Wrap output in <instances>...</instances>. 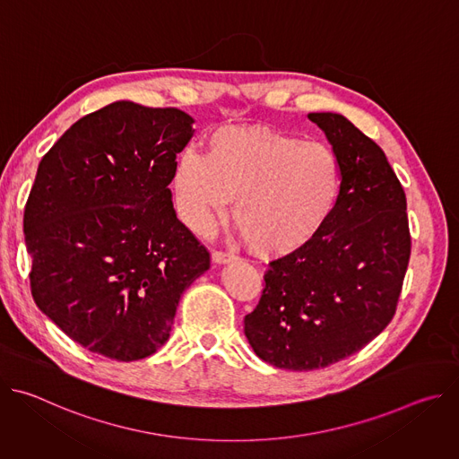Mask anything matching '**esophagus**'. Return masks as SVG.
I'll return each mask as SVG.
<instances>
[{
  "label": "esophagus",
  "instance_id": "1",
  "mask_svg": "<svg viewBox=\"0 0 459 459\" xmlns=\"http://www.w3.org/2000/svg\"><path fill=\"white\" fill-rule=\"evenodd\" d=\"M212 259H214V264H229V261L236 259V255L230 252H223V250H214Z\"/></svg>",
  "mask_w": 459,
  "mask_h": 459
}]
</instances>
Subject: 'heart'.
Here are the masks:
<instances>
[{
	"label": "heart",
	"mask_w": 459,
	"mask_h": 459,
	"mask_svg": "<svg viewBox=\"0 0 459 459\" xmlns=\"http://www.w3.org/2000/svg\"><path fill=\"white\" fill-rule=\"evenodd\" d=\"M170 185L179 218L207 230L227 211L247 245L283 255L307 245L331 220L342 194V163L325 143L267 126H218L207 152L183 151Z\"/></svg>",
	"instance_id": "obj_1"
}]
</instances>
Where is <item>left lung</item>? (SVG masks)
Returning a JSON list of instances; mask_svg holds the SVG:
<instances>
[{
    "instance_id": "left-lung-1",
    "label": "left lung",
    "mask_w": 459,
    "mask_h": 459,
    "mask_svg": "<svg viewBox=\"0 0 459 459\" xmlns=\"http://www.w3.org/2000/svg\"><path fill=\"white\" fill-rule=\"evenodd\" d=\"M342 163L334 214L301 248L269 264L245 316L254 352L316 370L359 352L396 314L411 257L405 190L381 147L342 114L312 112Z\"/></svg>"
}]
</instances>
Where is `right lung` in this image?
<instances>
[{
	"label": "right lung",
	"mask_w": 459,
	"mask_h": 459,
	"mask_svg": "<svg viewBox=\"0 0 459 459\" xmlns=\"http://www.w3.org/2000/svg\"><path fill=\"white\" fill-rule=\"evenodd\" d=\"M192 123L174 107L116 101L78 119L39 161L23 214L30 292L94 354H154L181 294L211 267L169 188Z\"/></svg>",
	"instance_id": "right-lung-1"
}]
</instances>
